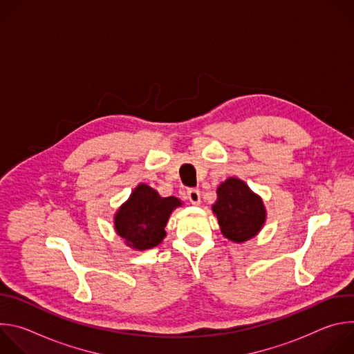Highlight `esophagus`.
<instances>
[{
	"mask_svg": "<svg viewBox=\"0 0 354 354\" xmlns=\"http://www.w3.org/2000/svg\"><path fill=\"white\" fill-rule=\"evenodd\" d=\"M187 198L192 205H200V192L197 189H189L187 190Z\"/></svg>",
	"mask_w": 354,
	"mask_h": 354,
	"instance_id": "34e87169",
	"label": "esophagus"
}]
</instances>
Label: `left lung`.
I'll use <instances>...</instances> for the list:
<instances>
[{
	"instance_id": "8db88e82",
	"label": "left lung",
	"mask_w": 354,
	"mask_h": 354,
	"mask_svg": "<svg viewBox=\"0 0 354 354\" xmlns=\"http://www.w3.org/2000/svg\"><path fill=\"white\" fill-rule=\"evenodd\" d=\"M213 212L223 235L234 242L255 236L266 218L262 198L236 178H230L218 186Z\"/></svg>"
}]
</instances>
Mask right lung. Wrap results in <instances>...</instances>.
Listing matches in <instances>:
<instances>
[{
	"instance_id": "obj_1",
	"label": "right lung",
	"mask_w": 354,
	"mask_h": 354,
	"mask_svg": "<svg viewBox=\"0 0 354 354\" xmlns=\"http://www.w3.org/2000/svg\"><path fill=\"white\" fill-rule=\"evenodd\" d=\"M180 200L174 196L161 197L157 190L138 185L115 217L118 234L134 249L157 246L165 236V225Z\"/></svg>"
}]
</instances>
